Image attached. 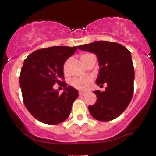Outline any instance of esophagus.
<instances>
[{
	"label": "esophagus",
	"instance_id": "34e87169",
	"mask_svg": "<svg viewBox=\"0 0 156 156\" xmlns=\"http://www.w3.org/2000/svg\"><path fill=\"white\" fill-rule=\"evenodd\" d=\"M86 94V92H82V91H79V96H84Z\"/></svg>",
	"mask_w": 156,
	"mask_h": 156
}]
</instances>
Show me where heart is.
Here are the masks:
<instances>
[{"label":"heart","instance_id":"obj_1","mask_svg":"<svg viewBox=\"0 0 156 156\" xmlns=\"http://www.w3.org/2000/svg\"><path fill=\"white\" fill-rule=\"evenodd\" d=\"M92 54L88 53H83L82 54L80 55V59L81 60V62L85 64L86 62L89 58V56H91ZM67 62H66L63 65V71L64 73H66L67 70ZM91 81V78H84V79H79V78H73L70 80V84L73 87H76L78 89H84L87 87V86L88 85L89 82Z\"/></svg>","mask_w":156,"mask_h":156}]
</instances>
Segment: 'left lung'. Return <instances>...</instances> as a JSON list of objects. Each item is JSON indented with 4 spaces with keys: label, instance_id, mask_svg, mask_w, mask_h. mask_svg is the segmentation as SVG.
Instances as JSON below:
<instances>
[{
    "label": "left lung",
    "instance_id": "obj_1",
    "mask_svg": "<svg viewBox=\"0 0 156 156\" xmlns=\"http://www.w3.org/2000/svg\"><path fill=\"white\" fill-rule=\"evenodd\" d=\"M98 57L100 71L96 83L107 84L104 92L94 91L97 101L89 111L99 121L112 120L121 115L129 105L133 94L135 78L130 52L117 42L98 41L78 46Z\"/></svg>",
    "mask_w": 156,
    "mask_h": 156
}]
</instances>
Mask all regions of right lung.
Here are the masks:
<instances>
[{"mask_svg":"<svg viewBox=\"0 0 156 156\" xmlns=\"http://www.w3.org/2000/svg\"><path fill=\"white\" fill-rule=\"evenodd\" d=\"M76 50V47L67 46L42 48L24 60L20 76L23 102L31 115L41 122L59 124L69 116L78 92L63 81V65ZM56 83L64 87L62 94L53 89Z\"/></svg>","mask_w":156,"mask_h":156,"instance_id":"1","label":"right lung"}]
</instances>
